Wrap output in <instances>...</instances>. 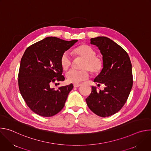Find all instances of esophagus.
<instances>
[{"label":"esophagus","instance_id":"esophagus-1","mask_svg":"<svg viewBox=\"0 0 151 151\" xmlns=\"http://www.w3.org/2000/svg\"><path fill=\"white\" fill-rule=\"evenodd\" d=\"M81 85V84H80V83H74L73 87H80Z\"/></svg>","mask_w":151,"mask_h":151}]
</instances>
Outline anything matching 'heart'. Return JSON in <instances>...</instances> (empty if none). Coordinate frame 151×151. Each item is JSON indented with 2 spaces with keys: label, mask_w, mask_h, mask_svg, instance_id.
I'll return each mask as SVG.
<instances>
[{
  "label": "heart",
  "mask_w": 151,
  "mask_h": 151,
  "mask_svg": "<svg viewBox=\"0 0 151 151\" xmlns=\"http://www.w3.org/2000/svg\"><path fill=\"white\" fill-rule=\"evenodd\" d=\"M75 55L84 58L82 63L81 70H71L66 74L67 81L70 83H78L87 79L89 76L88 70L93 74H98L103 68V60L96 57V52L87 45H81L73 50ZM60 64L64 70L69 69L72 64V59L69 53L64 52L60 57Z\"/></svg>",
  "instance_id": "obj_1"
}]
</instances>
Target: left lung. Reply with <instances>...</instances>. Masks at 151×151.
Returning a JSON list of instances; mask_svg holds the SVG:
<instances>
[{
  "label": "left lung",
  "instance_id": "left-lung-1",
  "mask_svg": "<svg viewBox=\"0 0 151 151\" xmlns=\"http://www.w3.org/2000/svg\"><path fill=\"white\" fill-rule=\"evenodd\" d=\"M90 40L100 50L103 61V68L94 82L105 88L98 92L93 87L86 102L95 114L107 117L119 111L128 99L133 83L132 63L127 52L109 38L100 36Z\"/></svg>",
  "mask_w": 151,
  "mask_h": 151
}]
</instances>
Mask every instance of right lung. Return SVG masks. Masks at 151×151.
I'll return each mask as SVG.
<instances>
[{"label": "right lung", "mask_w": 151, "mask_h": 151, "mask_svg": "<svg viewBox=\"0 0 151 151\" xmlns=\"http://www.w3.org/2000/svg\"><path fill=\"white\" fill-rule=\"evenodd\" d=\"M77 42L48 37L25 51L20 63L18 87L26 103L35 114L50 117L64 107L73 84L61 87L57 90L51 86L65 79L62 75L60 58Z\"/></svg>", "instance_id": "add662e5"}]
</instances>
